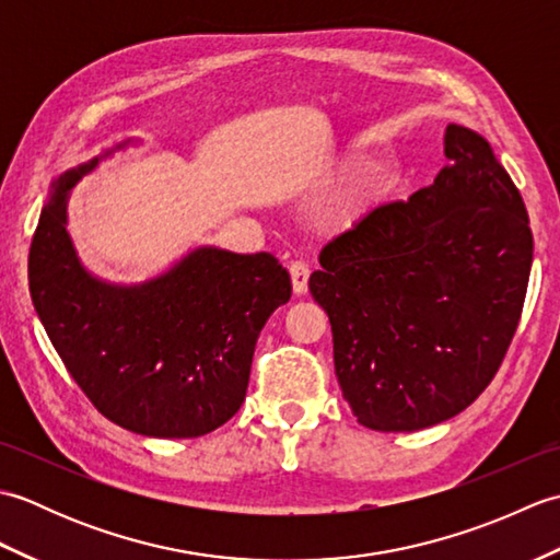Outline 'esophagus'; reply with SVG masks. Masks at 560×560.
I'll return each mask as SVG.
<instances>
[{
	"label": "esophagus",
	"instance_id": "1",
	"mask_svg": "<svg viewBox=\"0 0 560 560\" xmlns=\"http://www.w3.org/2000/svg\"><path fill=\"white\" fill-rule=\"evenodd\" d=\"M291 281H293V293L303 295L307 291V279H311V267L305 261H291Z\"/></svg>",
	"mask_w": 560,
	"mask_h": 560
}]
</instances>
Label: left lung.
Instances as JSON below:
<instances>
[{
    "mask_svg": "<svg viewBox=\"0 0 560 560\" xmlns=\"http://www.w3.org/2000/svg\"><path fill=\"white\" fill-rule=\"evenodd\" d=\"M447 165L407 201L373 209L319 253L335 373L361 425L411 433L489 387L525 305L529 217L491 144L445 129Z\"/></svg>",
    "mask_w": 560,
    "mask_h": 560,
    "instance_id": "1",
    "label": "left lung"
}]
</instances>
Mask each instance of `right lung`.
I'll list each match as a JSON object with an SVG mask.
<instances>
[{"label": "right lung", "instance_id": "right-lung-1", "mask_svg": "<svg viewBox=\"0 0 560 560\" xmlns=\"http://www.w3.org/2000/svg\"><path fill=\"white\" fill-rule=\"evenodd\" d=\"M115 149L52 183L31 243V299L69 375L105 419L149 438H199L241 409L257 337L289 303L291 277L269 253L219 247H197L135 287L93 277L65 229L67 197Z\"/></svg>", "mask_w": 560, "mask_h": 560}]
</instances>
